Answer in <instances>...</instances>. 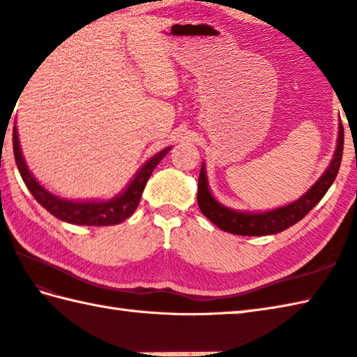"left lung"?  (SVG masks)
Wrapping results in <instances>:
<instances>
[{
	"mask_svg": "<svg viewBox=\"0 0 357 357\" xmlns=\"http://www.w3.org/2000/svg\"><path fill=\"white\" fill-rule=\"evenodd\" d=\"M342 151L344 126L340 123L335 156H333L328 169L317 179V183L305 195H302L298 201L275 210L262 211V213H248V211L245 213V211L231 210L219 204L210 193L206 167L202 165L198 181V206L202 215L208 218L216 227L233 234H241V236H265V234L284 231L288 227L299 222L302 218H305L308 211L316 207V204L328 192V188L335 183L337 176L340 161H342Z\"/></svg>",
	"mask_w": 357,
	"mask_h": 357,
	"instance_id": "8db88e82",
	"label": "left lung"
}]
</instances>
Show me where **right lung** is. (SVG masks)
<instances>
[{
	"label": "right lung",
	"mask_w": 357,
	"mask_h": 357,
	"mask_svg": "<svg viewBox=\"0 0 357 357\" xmlns=\"http://www.w3.org/2000/svg\"><path fill=\"white\" fill-rule=\"evenodd\" d=\"M172 147H167L159 151L153 158L141 167V170L135 174L126 190L109 201H67L52 195L49 190L38 183L30 173L21 153L20 139L17 127H13V155L20 174L24 184L33 195V198L55 218L64 222L77 225H115L126 221L133 215L141 199L144 187H146L150 174L153 173L155 167L161 162V159L169 153Z\"/></svg>",
	"instance_id": "right-lung-1"
}]
</instances>
